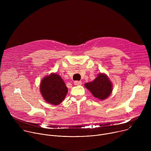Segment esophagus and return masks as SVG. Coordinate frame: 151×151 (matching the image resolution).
I'll list each match as a JSON object with an SVG mask.
<instances>
[{
	"mask_svg": "<svg viewBox=\"0 0 151 151\" xmlns=\"http://www.w3.org/2000/svg\"><path fill=\"white\" fill-rule=\"evenodd\" d=\"M74 84L75 85H80L82 84V82L81 81H76L74 82Z\"/></svg>",
	"mask_w": 151,
	"mask_h": 151,
	"instance_id": "1",
	"label": "esophagus"
}]
</instances>
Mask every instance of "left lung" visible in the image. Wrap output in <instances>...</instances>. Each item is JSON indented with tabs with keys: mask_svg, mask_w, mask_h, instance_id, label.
Returning a JSON list of instances; mask_svg holds the SVG:
<instances>
[{
	"mask_svg": "<svg viewBox=\"0 0 151 151\" xmlns=\"http://www.w3.org/2000/svg\"><path fill=\"white\" fill-rule=\"evenodd\" d=\"M85 87L96 98L103 100L108 97L112 91V84L106 74L100 73L91 82L85 84Z\"/></svg>",
	"mask_w": 151,
	"mask_h": 151,
	"instance_id": "8db88e82",
	"label": "left lung"
}]
</instances>
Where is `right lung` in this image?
Returning a JSON list of instances; mask_svg holds the SVG:
<instances>
[{
  "instance_id": "obj_1",
  "label": "right lung",
  "mask_w": 151,
  "mask_h": 151,
  "mask_svg": "<svg viewBox=\"0 0 151 151\" xmlns=\"http://www.w3.org/2000/svg\"><path fill=\"white\" fill-rule=\"evenodd\" d=\"M40 91L47 103L58 105L65 98L68 90L60 76L56 73H51L42 80Z\"/></svg>"
}]
</instances>
